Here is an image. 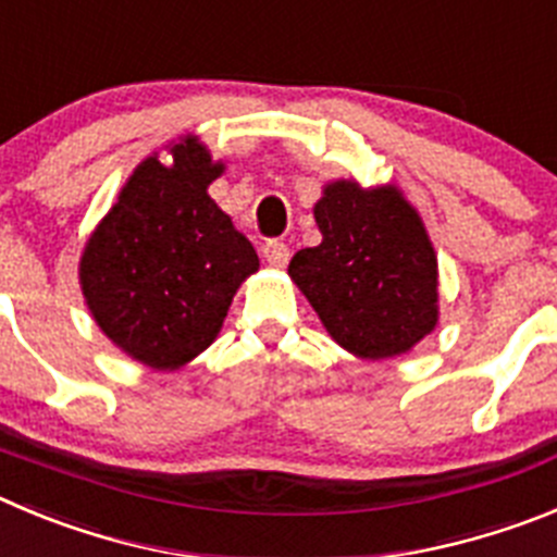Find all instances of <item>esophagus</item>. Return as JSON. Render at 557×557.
Wrapping results in <instances>:
<instances>
[{"label":"esophagus","mask_w":557,"mask_h":557,"mask_svg":"<svg viewBox=\"0 0 557 557\" xmlns=\"http://www.w3.org/2000/svg\"><path fill=\"white\" fill-rule=\"evenodd\" d=\"M262 253L273 268H284L289 262V245L284 239H268L262 245Z\"/></svg>","instance_id":"34e87169"}]
</instances>
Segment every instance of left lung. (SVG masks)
I'll use <instances>...</instances> for the list:
<instances>
[{
    "label": "left lung",
    "instance_id": "1",
    "mask_svg": "<svg viewBox=\"0 0 557 557\" xmlns=\"http://www.w3.org/2000/svg\"><path fill=\"white\" fill-rule=\"evenodd\" d=\"M323 243L304 248L289 275L342 348L386 359L436 325V253L395 187L334 182L314 207Z\"/></svg>",
    "mask_w": 557,
    "mask_h": 557
}]
</instances>
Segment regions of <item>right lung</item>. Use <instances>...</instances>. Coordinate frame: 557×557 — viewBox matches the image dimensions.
I'll return each mask as SVG.
<instances>
[{
	"mask_svg": "<svg viewBox=\"0 0 557 557\" xmlns=\"http://www.w3.org/2000/svg\"><path fill=\"white\" fill-rule=\"evenodd\" d=\"M221 171L196 140L173 149L171 168L149 157L82 253V293L96 323L157 370L209 348L237 287L259 268L253 245L207 196Z\"/></svg>",
	"mask_w": 557,
	"mask_h": 557,
	"instance_id": "obj_1",
	"label": "right lung"
}]
</instances>
